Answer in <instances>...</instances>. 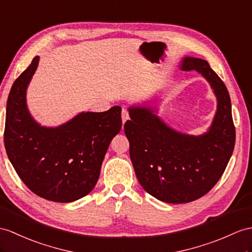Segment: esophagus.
<instances>
[{
    "instance_id": "obj_1",
    "label": "esophagus",
    "mask_w": 252,
    "mask_h": 252,
    "mask_svg": "<svg viewBox=\"0 0 252 252\" xmlns=\"http://www.w3.org/2000/svg\"><path fill=\"white\" fill-rule=\"evenodd\" d=\"M128 119H129V113H128L127 109L123 108V110H122V121H123V123H125Z\"/></svg>"
}]
</instances>
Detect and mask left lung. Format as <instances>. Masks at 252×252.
<instances>
[{
  "label": "left lung",
  "instance_id": "8db88e82",
  "mask_svg": "<svg viewBox=\"0 0 252 252\" xmlns=\"http://www.w3.org/2000/svg\"><path fill=\"white\" fill-rule=\"evenodd\" d=\"M182 70L203 76L217 98V111L207 132L181 133L165 125L150 107L128 109L124 125L129 155L141 186L165 203H188L203 197L222 176L235 144L231 99L222 80L205 60L186 57Z\"/></svg>",
  "mask_w": 252,
  "mask_h": 252
}]
</instances>
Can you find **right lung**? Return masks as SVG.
<instances>
[{"label":"right lung","mask_w":252,"mask_h":252,"mask_svg":"<svg viewBox=\"0 0 252 252\" xmlns=\"http://www.w3.org/2000/svg\"><path fill=\"white\" fill-rule=\"evenodd\" d=\"M39 57L16 79L6 106L4 144L17 174L35 194L68 203L95 187L111 140L121 131L122 109L82 112L58 127L40 126L27 106V89Z\"/></svg>","instance_id":"obj_1"}]
</instances>
